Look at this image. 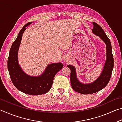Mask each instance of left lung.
<instances>
[{
    "instance_id": "8db88e82",
    "label": "left lung",
    "mask_w": 122,
    "mask_h": 122,
    "mask_svg": "<svg viewBox=\"0 0 122 122\" xmlns=\"http://www.w3.org/2000/svg\"><path fill=\"white\" fill-rule=\"evenodd\" d=\"M94 27L92 31L96 36H99L106 43L107 48V60L101 75L95 82L90 84H82L76 77L75 67L71 65L67 67L71 69V83L72 88L75 92L82 94H92L95 93L105 88L110 81L113 68V57L110 41L107 36L103 28L95 22H92Z\"/></svg>"
}]
</instances>
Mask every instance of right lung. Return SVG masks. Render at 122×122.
I'll list each match as a JSON object with an SVG mask.
<instances>
[{"instance_id":"right-lung-1","label":"right lung","mask_w":122,"mask_h":122,"mask_svg":"<svg viewBox=\"0 0 122 122\" xmlns=\"http://www.w3.org/2000/svg\"><path fill=\"white\" fill-rule=\"evenodd\" d=\"M32 24L28 22L20 30L17 38L12 44L7 61V67L10 77L14 86L18 90L28 95H39L46 93L51 89L55 75L63 67L61 63H51L47 66L45 72L40 76H28L22 71L18 61V51L22 34L26 26Z\"/></svg>"}]
</instances>
